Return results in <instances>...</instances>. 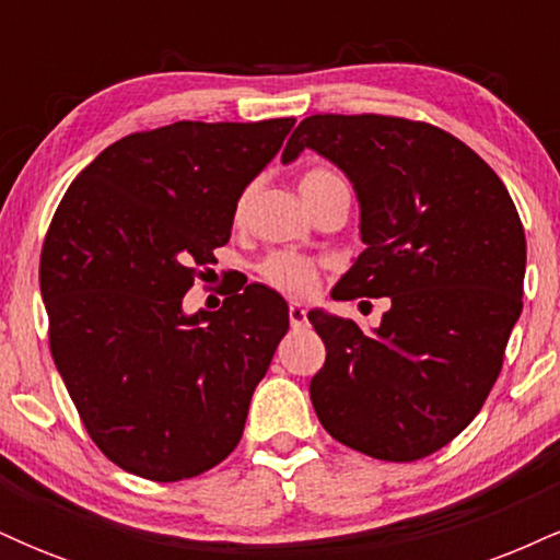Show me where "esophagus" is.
<instances>
[{
	"label": "esophagus",
	"mask_w": 560,
	"mask_h": 560,
	"mask_svg": "<svg viewBox=\"0 0 560 560\" xmlns=\"http://www.w3.org/2000/svg\"><path fill=\"white\" fill-rule=\"evenodd\" d=\"M305 320H307L305 307L298 305V302H292V305H289V324H292V329H300V326H305Z\"/></svg>",
	"instance_id": "obj_1"
}]
</instances>
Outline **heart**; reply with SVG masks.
<instances>
[{
  "mask_svg": "<svg viewBox=\"0 0 560 560\" xmlns=\"http://www.w3.org/2000/svg\"><path fill=\"white\" fill-rule=\"evenodd\" d=\"M300 189L305 202L316 199L318 195L329 189H347L345 178L339 176L337 171L324 168V165H316V168H307L300 178ZM253 186L242 191L240 199L234 205V221L242 223L244 215H247L249 199H253ZM260 279L266 281L268 287L279 289V292L289 294V298H307V294L316 292L318 287V266L313 260L302 258V255L294 253H271L266 260L258 266Z\"/></svg>",
  "mask_w": 560,
  "mask_h": 560,
  "instance_id": "b5f03b06",
  "label": "heart"
}]
</instances>
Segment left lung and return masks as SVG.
<instances>
[{"instance_id": "left-lung-1", "label": "left lung", "mask_w": 560, "mask_h": 560, "mask_svg": "<svg viewBox=\"0 0 560 560\" xmlns=\"http://www.w3.org/2000/svg\"><path fill=\"white\" fill-rule=\"evenodd\" d=\"M305 147L347 173L365 249L337 300L389 298L378 329L311 311L326 363L311 378L318 421L342 445L392 464L455 440L500 376L522 316L526 240L505 184L471 147L423 120L311 115Z\"/></svg>"}]
</instances>
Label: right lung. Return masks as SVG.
<instances>
[{"instance_id": "obj_1", "label": "right lung", "mask_w": 560, "mask_h": 560, "mask_svg": "<svg viewBox=\"0 0 560 560\" xmlns=\"http://www.w3.org/2000/svg\"><path fill=\"white\" fill-rule=\"evenodd\" d=\"M292 126L178 120L128 133L57 205L38 262L49 350L89 436L124 471L191 479L240 445L289 307L260 284L213 313L186 316L182 300Z\"/></svg>"}]
</instances>
